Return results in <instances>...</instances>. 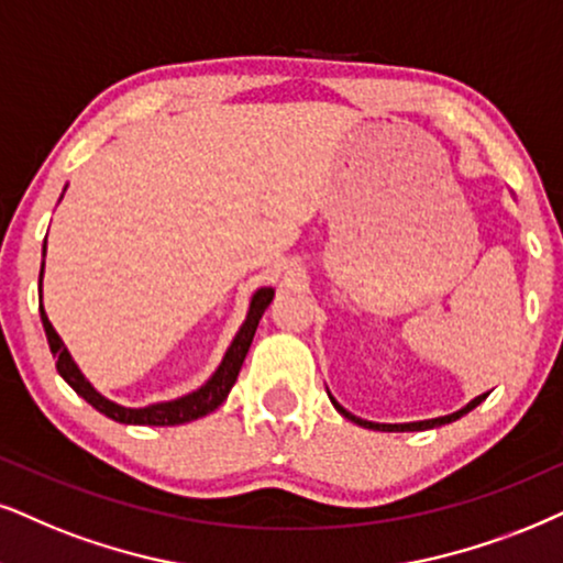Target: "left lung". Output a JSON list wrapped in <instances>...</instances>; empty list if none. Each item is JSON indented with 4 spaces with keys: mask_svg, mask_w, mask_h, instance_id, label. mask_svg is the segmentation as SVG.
<instances>
[{
    "mask_svg": "<svg viewBox=\"0 0 563 563\" xmlns=\"http://www.w3.org/2000/svg\"><path fill=\"white\" fill-rule=\"evenodd\" d=\"M330 400H332V397H330ZM483 400H486V395L475 397L473 402H467L465 408L457 410V412H452V416L431 418V421H418V423H372V421H364V418H355L353 412H347V410L343 408V405H340L338 400H332V405H334V408H338V412H343V416L347 418V421H353V423L364 426V429H374V431H426V429H437V426H444V423L457 421V418L465 416V412H471L473 408H478V405H481Z\"/></svg>",
    "mask_w": 563,
    "mask_h": 563,
    "instance_id": "8db88e82",
    "label": "left lung"
}]
</instances>
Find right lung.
Instances as JSON below:
<instances>
[{
	"mask_svg": "<svg viewBox=\"0 0 563 563\" xmlns=\"http://www.w3.org/2000/svg\"><path fill=\"white\" fill-rule=\"evenodd\" d=\"M44 254H46V241H44ZM41 275H44V267H41ZM38 283H41V277H38ZM273 296H275L273 288H260L257 294H254L252 306H249L246 322L241 324V330H239L236 338H233L229 353H225L223 364L218 366V372L210 376V382L205 384V387H199L197 393H191L187 397H179V400L147 405V408H137V410L122 408V405L106 400L103 395H98L96 389L90 387V382L85 379V376L80 374V368L75 366L73 355L67 353V347H64L62 338L56 334L52 322H48L44 306H41V322H44L48 347H52V353L56 358V372H59L62 379L67 382L69 387H73L85 402H90L98 412H103V416H109L111 421H119V423L179 426V423H189V421H197V418L208 416V412L216 410L218 405L223 402L225 397H229L231 387L236 384L241 364H244V358L249 353V345H252V340H254V332H257L260 319H262V314H265L269 301H273Z\"/></svg>",
	"mask_w": 563,
	"mask_h": 563,
	"instance_id": "right-lung-1",
	"label": "right lung"
}]
</instances>
